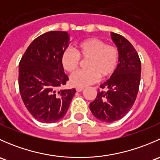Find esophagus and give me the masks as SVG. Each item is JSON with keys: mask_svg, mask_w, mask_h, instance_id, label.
<instances>
[{"mask_svg": "<svg viewBox=\"0 0 160 160\" xmlns=\"http://www.w3.org/2000/svg\"><path fill=\"white\" fill-rule=\"evenodd\" d=\"M77 92H81V91H83V90H84V88H77Z\"/></svg>", "mask_w": 160, "mask_h": 160, "instance_id": "obj_1", "label": "esophagus"}]
</instances>
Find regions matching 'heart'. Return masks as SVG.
Masks as SVG:
<instances>
[{
	"instance_id": "1",
	"label": "heart",
	"mask_w": 160,
	"mask_h": 160,
	"mask_svg": "<svg viewBox=\"0 0 160 160\" xmlns=\"http://www.w3.org/2000/svg\"><path fill=\"white\" fill-rule=\"evenodd\" d=\"M75 52L64 50L61 62L64 70L74 72L80 64V59L86 60L88 70L79 71L70 77V83L75 88H85L98 80L99 77H110L117 68L119 52L114 46L106 45L102 40L89 38L77 43Z\"/></svg>"
}]
</instances>
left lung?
I'll return each instance as SVG.
<instances>
[{
  "label": "left lung",
  "instance_id": "obj_1",
  "mask_svg": "<svg viewBox=\"0 0 160 160\" xmlns=\"http://www.w3.org/2000/svg\"><path fill=\"white\" fill-rule=\"evenodd\" d=\"M111 36L119 52V63L90 104L93 116L107 123L122 118L129 111L136 99L141 77V62L133 46L118 34L111 32Z\"/></svg>",
  "mask_w": 160,
  "mask_h": 160
}]
</instances>
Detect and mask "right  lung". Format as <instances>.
I'll return each mask as SVG.
<instances>
[{
  "label": "right lung",
  "mask_w": 160,
  "mask_h": 160,
  "mask_svg": "<svg viewBox=\"0 0 160 160\" xmlns=\"http://www.w3.org/2000/svg\"><path fill=\"white\" fill-rule=\"evenodd\" d=\"M70 44L67 32L42 34L29 45L19 63L21 97L38 122L53 123L65 116L76 90L60 89L69 80L61 56Z\"/></svg>",
  "instance_id": "obj_1"
}]
</instances>
